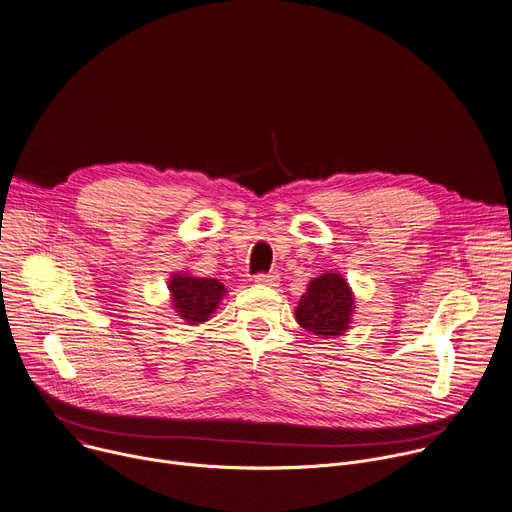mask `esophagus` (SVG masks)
<instances>
[{"instance_id": "1", "label": "esophagus", "mask_w": 512, "mask_h": 512, "mask_svg": "<svg viewBox=\"0 0 512 512\" xmlns=\"http://www.w3.org/2000/svg\"><path fill=\"white\" fill-rule=\"evenodd\" d=\"M278 280H280V278H278L276 272H260V274H256V278H254L256 285H262V287H276Z\"/></svg>"}]
</instances>
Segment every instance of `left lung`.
Returning a JSON list of instances; mask_svg holds the SVG:
<instances>
[{
  "mask_svg": "<svg viewBox=\"0 0 512 512\" xmlns=\"http://www.w3.org/2000/svg\"><path fill=\"white\" fill-rule=\"evenodd\" d=\"M352 313L354 293L348 280L337 272L313 278L295 309L297 323L323 339L344 335L350 329Z\"/></svg>",
  "mask_w": 512,
  "mask_h": 512,
  "instance_id": "left-lung-1",
  "label": "left lung"
}]
</instances>
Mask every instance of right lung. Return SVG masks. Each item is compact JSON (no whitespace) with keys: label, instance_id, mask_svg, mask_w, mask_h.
Segmentation results:
<instances>
[{"label":"right lung","instance_id":"right-lung-1","mask_svg":"<svg viewBox=\"0 0 512 512\" xmlns=\"http://www.w3.org/2000/svg\"><path fill=\"white\" fill-rule=\"evenodd\" d=\"M170 303L175 311L189 325L207 321L221 299L225 297V287L215 278H201L191 274H173L168 280Z\"/></svg>","mask_w":512,"mask_h":512}]
</instances>
